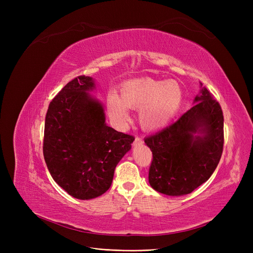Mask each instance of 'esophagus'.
<instances>
[{
    "mask_svg": "<svg viewBox=\"0 0 253 253\" xmlns=\"http://www.w3.org/2000/svg\"><path fill=\"white\" fill-rule=\"evenodd\" d=\"M140 143H142V139L140 138V137L137 136L136 138H135V140H134V142H133V144L137 145V144H140Z\"/></svg>",
    "mask_w": 253,
    "mask_h": 253,
    "instance_id": "1",
    "label": "esophagus"
}]
</instances>
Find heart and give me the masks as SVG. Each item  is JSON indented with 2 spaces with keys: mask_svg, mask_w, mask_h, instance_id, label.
Instances as JSON below:
<instances>
[{
  "mask_svg": "<svg viewBox=\"0 0 253 253\" xmlns=\"http://www.w3.org/2000/svg\"><path fill=\"white\" fill-rule=\"evenodd\" d=\"M121 96L110 91L106 106L119 125L129 120V109L139 110V122L149 131L166 126L176 116L182 102V89L174 80L134 79L121 86Z\"/></svg>",
  "mask_w": 253,
  "mask_h": 253,
  "instance_id": "b5f03b06",
  "label": "heart"
}]
</instances>
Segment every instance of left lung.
Wrapping results in <instances>:
<instances>
[{
  "label": "left lung",
  "mask_w": 253,
  "mask_h": 253,
  "mask_svg": "<svg viewBox=\"0 0 253 253\" xmlns=\"http://www.w3.org/2000/svg\"><path fill=\"white\" fill-rule=\"evenodd\" d=\"M201 86L193 108L144 139L153 154L149 182L159 193H191L210 178L219 163L224 145L223 111L202 83Z\"/></svg>",
  "instance_id": "1"
}]
</instances>
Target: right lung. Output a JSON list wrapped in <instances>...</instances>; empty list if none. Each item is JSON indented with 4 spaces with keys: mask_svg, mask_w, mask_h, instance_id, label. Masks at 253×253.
Masks as SVG:
<instances>
[{
    "mask_svg": "<svg viewBox=\"0 0 253 253\" xmlns=\"http://www.w3.org/2000/svg\"><path fill=\"white\" fill-rule=\"evenodd\" d=\"M94 79L79 76L59 91L45 117L43 155L58 185L78 200L102 195L134 137L106 126Z\"/></svg>",
    "mask_w": 253,
    "mask_h": 253,
    "instance_id": "add662e5",
    "label": "right lung"
}]
</instances>
